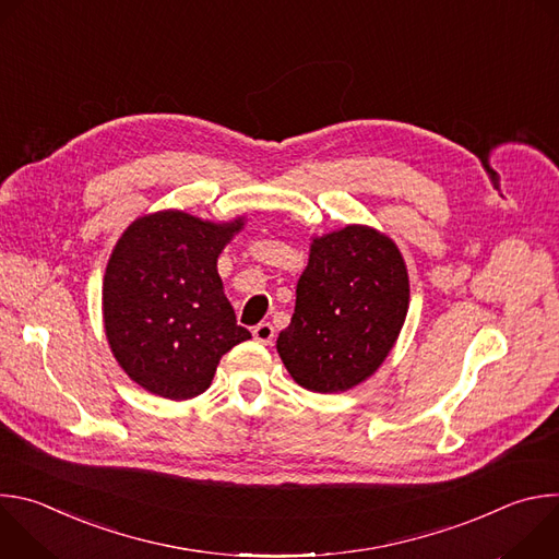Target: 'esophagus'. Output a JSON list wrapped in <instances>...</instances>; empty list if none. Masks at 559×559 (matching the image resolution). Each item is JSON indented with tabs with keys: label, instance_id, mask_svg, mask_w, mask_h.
<instances>
[{
	"label": "esophagus",
	"instance_id": "1",
	"mask_svg": "<svg viewBox=\"0 0 559 559\" xmlns=\"http://www.w3.org/2000/svg\"><path fill=\"white\" fill-rule=\"evenodd\" d=\"M252 334H254V338H257L259 343H263V345H270V343L274 341V328H272L270 323H259V325L252 330Z\"/></svg>",
	"mask_w": 559,
	"mask_h": 559
}]
</instances>
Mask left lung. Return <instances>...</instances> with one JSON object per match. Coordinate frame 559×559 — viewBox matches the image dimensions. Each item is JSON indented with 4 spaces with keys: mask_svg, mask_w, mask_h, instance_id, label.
<instances>
[{
    "mask_svg": "<svg viewBox=\"0 0 559 559\" xmlns=\"http://www.w3.org/2000/svg\"><path fill=\"white\" fill-rule=\"evenodd\" d=\"M407 307L409 276L395 243L367 225H347L313 238L278 356L300 386L347 391L382 365Z\"/></svg>",
    "mask_w": 559,
    "mask_h": 559,
    "instance_id": "1",
    "label": "left lung"
}]
</instances>
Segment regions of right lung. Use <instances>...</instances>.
Listing matches in <instances>:
<instances>
[{
    "mask_svg": "<svg viewBox=\"0 0 559 559\" xmlns=\"http://www.w3.org/2000/svg\"><path fill=\"white\" fill-rule=\"evenodd\" d=\"M243 227L179 210L136 218L104 276V323L123 371L150 393L188 401L203 393L223 354L252 338L236 323L216 259Z\"/></svg>",
    "mask_w": 559,
    "mask_h": 559,
    "instance_id": "add662e5",
    "label": "right lung"
}]
</instances>
